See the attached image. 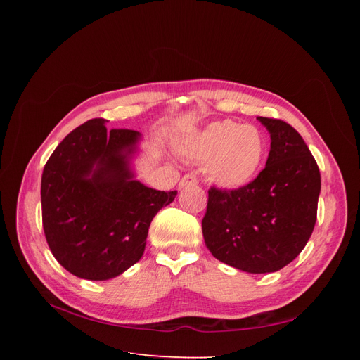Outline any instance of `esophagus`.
I'll list each match as a JSON object with an SVG mask.
<instances>
[{
	"label": "esophagus",
	"mask_w": 360,
	"mask_h": 360,
	"mask_svg": "<svg viewBox=\"0 0 360 360\" xmlns=\"http://www.w3.org/2000/svg\"><path fill=\"white\" fill-rule=\"evenodd\" d=\"M198 183V179L195 174H184V176L181 177L179 186L180 188H186V186H192V184H197Z\"/></svg>",
	"instance_id": "1"
}]
</instances>
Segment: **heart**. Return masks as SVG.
I'll return each instance as SVG.
<instances>
[{
  "label": "heart",
  "mask_w": 360,
  "mask_h": 360,
  "mask_svg": "<svg viewBox=\"0 0 360 360\" xmlns=\"http://www.w3.org/2000/svg\"><path fill=\"white\" fill-rule=\"evenodd\" d=\"M180 151L191 160L207 162V174L217 186L238 189L263 167L267 143L258 127L221 120L184 141Z\"/></svg>",
  "instance_id": "b5f03b06"
}]
</instances>
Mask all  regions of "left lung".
Returning <instances> with one entry per match:
<instances>
[{
	"mask_svg": "<svg viewBox=\"0 0 360 360\" xmlns=\"http://www.w3.org/2000/svg\"><path fill=\"white\" fill-rule=\"evenodd\" d=\"M257 118L271 139L264 169L243 188L212 186L201 225L216 259L248 274H271L308 243L321 179L296 129L278 118Z\"/></svg>",
	"mask_w": 360,
	"mask_h": 360,
	"instance_id": "obj_1",
	"label": "left lung"
}]
</instances>
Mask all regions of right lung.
Instances as JSON below:
<instances>
[{
  "mask_svg": "<svg viewBox=\"0 0 360 360\" xmlns=\"http://www.w3.org/2000/svg\"><path fill=\"white\" fill-rule=\"evenodd\" d=\"M93 118L64 138L41 174V222L52 255L72 275L106 281L143 257L148 228L177 191L134 180L139 132Z\"/></svg>",
  "mask_w": 360,
  "mask_h": 360,
  "instance_id": "obj_1",
  "label": "right lung"
}]
</instances>
